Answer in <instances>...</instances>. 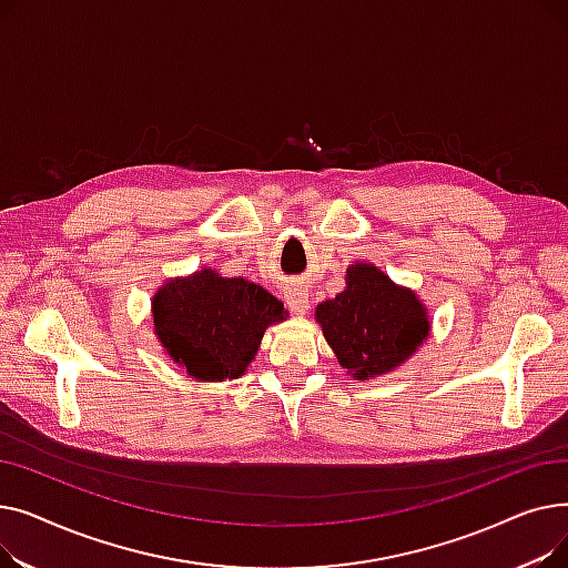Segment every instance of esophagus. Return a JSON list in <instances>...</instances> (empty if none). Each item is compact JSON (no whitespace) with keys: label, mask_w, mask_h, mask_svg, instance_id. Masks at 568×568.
I'll return each mask as SVG.
<instances>
[{"label":"esophagus","mask_w":568,"mask_h":568,"mask_svg":"<svg viewBox=\"0 0 568 568\" xmlns=\"http://www.w3.org/2000/svg\"><path fill=\"white\" fill-rule=\"evenodd\" d=\"M285 304L294 315H304L308 313L311 304H308V292L302 285H292L285 292Z\"/></svg>","instance_id":"34e87169"}]
</instances>
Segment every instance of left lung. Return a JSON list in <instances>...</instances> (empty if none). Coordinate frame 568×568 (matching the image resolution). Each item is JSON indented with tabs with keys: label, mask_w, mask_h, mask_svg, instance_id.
Returning a JSON list of instances; mask_svg holds the SVG:
<instances>
[{
	"label": "left lung",
	"mask_w": 568,
	"mask_h": 568,
	"mask_svg": "<svg viewBox=\"0 0 568 568\" xmlns=\"http://www.w3.org/2000/svg\"><path fill=\"white\" fill-rule=\"evenodd\" d=\"M326 343L352 377L389 373L416 352L430 322L416 294L398 287L373 264H352L347 287L317 306Z\"/></svg>",
	"instance_id": "obj_1"
}]
</instances>
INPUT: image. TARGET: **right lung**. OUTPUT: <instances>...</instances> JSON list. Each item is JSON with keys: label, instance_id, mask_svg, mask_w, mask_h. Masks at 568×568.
Returning <instances> with one entry per match:
<instances>
[{"label": "right lung", "instance_id": "right-lung-1", "mask_svg": "<svg viewBox=\"0 0 568 568\" xmlns=\"http://www.w3.org/2000/svg\"><path fill=\"white\" fill-rule=\"evenodd\" d=\"M274 294L204 268L165 283L154 296L156 336L170 359L197 379H236L255 359L272 322L285 320Z\"/></svg>", "mask_w": 568, "mask_h": 568}]
</instances>
